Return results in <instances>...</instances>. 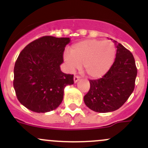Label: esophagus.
Returning a JSON list of instances; mask_svg holds the SVG:
<instances>
[{"instance_id":"1","label":"esophagus","mask_w":148,"mask_h":148,"mask_svg":"<svg viewBox=\"0 0 148 148\" xmlns=\"http://www.w3.org/2000/svg\"><path fill=\"white\" fill-rule=\"evenodd\" d=\"M79 80V77H78V76H74V83H77V82Z\"/></svg>"}]
</instances>
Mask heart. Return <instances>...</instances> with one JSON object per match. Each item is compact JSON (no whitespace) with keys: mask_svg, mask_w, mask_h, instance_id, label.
I'll list each match as a JSON object with an SVG mask.
<instances>
[{"mask_svg":"<svg viewBox=\"0 0 148 148\" xmlns=\"http://www.w3.org/2000/svg\"><path fill=\"white\" fill-rule=\"evenodd\" d=\"M116 56L114 44L109 40L87 39L76 43L71 52L66 51L64 60L70 71L81 67L91 78L104 76L112 66Z\"/></svg>","mask_w":148,"mask_h":148,"instance_id":"obj_1","label":"heart"}]
</instances>
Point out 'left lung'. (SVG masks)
<instances>
[{
	"mask_svg": "<svg viewBox=\"0 0 148 148\" xmlns=\"http://www.w3.org/2000/svg\"><path fill=\"white\" fill-rule=\"evenodd\" d=\"M113 42L117 49L114 62L102 78L89 80L90 89L84 97L85 104L96 112L118 110L135 88L138 71L133 55L121 44Z\"/></svg>",
	"mask_w": 148,
	"mask_h": 148,
	"instance_id": "8db88e82",
	"label": "left lung"
}]
</instances>
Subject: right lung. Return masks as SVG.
<instances>
[{
  "label": "right lung",
  "mask_w": 148,
  "mask_h": 148,
  "mask_svg": "<svg viewBox=\"0 0 148 148\" xmlns=\"http://www.w3.org/2000/svg\"><path fill=\"white\" fill-rule=\"evenodd\" d=\"M70 41V38L44 36L20 53L14 66L13 87L19 102L28 110L38 113L55 110L63 100L64 88L74 84V76L60 69Z\"/></svg>",
  "instance_id": "right-lung-1"
}]
</instances>
